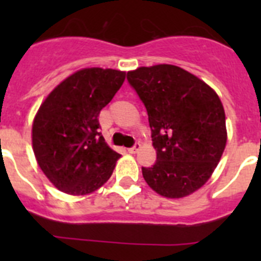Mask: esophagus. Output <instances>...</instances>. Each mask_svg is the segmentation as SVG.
I'll return each mask as SVG.
<instances>
[{"label": "esophagus", "mask_w": 261, "mask_h": 261, "mask_svg": "<svg viewBox=\"0 0 261 261\" xmlns=\"http://www.w3.org/2000/svg\"><path fill=\"white\" fill-rule=\"evenodd\" d=\"M140 149H141V145H140V144H136L133 147H129V149H128V153L136 154L138 150H140Z\"/></svg>", "instance_id": "esophagus-1"}]
</instances>
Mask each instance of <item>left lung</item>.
Wrapping results in <instances>:
<instances>
[{"label":"left lung","instance_id":"left-lung-1","mask_svg":"<svg viewBox=\"0 0 261 261\" xmlns=\"http://www.w3.org/2000/svg\"><path fill=\"white\" fill-rule=\"evenodd\" d=\"M145 105L156 161L142 167L147 186L167 199L200 190L221 161L226 117L220 96L204 81L170 64L126 74Z\"/></svg>","mask_w":261,"mask_h":261}]
</instances>
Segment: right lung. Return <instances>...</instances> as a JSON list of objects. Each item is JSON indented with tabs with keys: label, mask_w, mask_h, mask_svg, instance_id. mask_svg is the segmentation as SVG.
<instances>
[{
	"label": "right lung",
	"mask_w": 261,
	"mask_h": 261,
	"mask_svg": "<svg viewBox=\"0 0 261 261\" xmlns=\"http://www.w3.org/2000/svg\"><path fill=\"white\" fill-rule=\"evenodd\" d=\"M125 80V71L85 68L47 95L32 123V150L48 180L61 192L84 196L99 190L120 154L98 132V116Z\"/></svg>",
	"instance_id": "right-lung-1"
}]
</instances>
